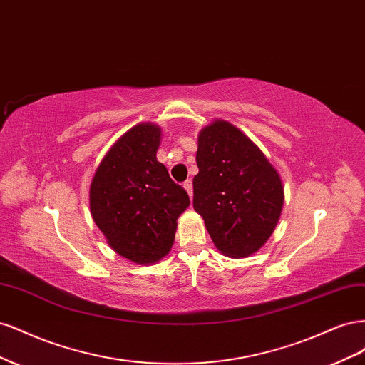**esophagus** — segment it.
I'll return each instance as SVG.
<instances>
[{
    "label": "esophagus",
    "mask_w": 365,
    "mask_h": 365,
    "mask_svg": "<svg viewBox=\"0 0 365 365\" xmlns=\"http://www.w3.org/2000/svg\"><path fill=\"white\" fill-rule=\"evenodd\" d=\"M184 189H185V192H187V193H189V196H190V197L193 196V184H192V181H190V180L184 182Z\"/></svg>",
    "instance_id": "34e87169"
}]
</instances>
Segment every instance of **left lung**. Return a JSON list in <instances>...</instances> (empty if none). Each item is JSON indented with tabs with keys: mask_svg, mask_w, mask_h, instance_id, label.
<instances>
[{
	"mask_svg": "<svg viewBox=\"0 0 365 365\" xmlns=\"http://www.w3.org/2000/svg\"><path fill=\"white\" fill-rule=\"evenodd\" d=\"M193 208L215 247L231 259L267 244L282 215L284 189L277 169L230 121L213 120L197 134Z\"/></svg>",
	"mask_w": 365,
	"mask_h": 365,
	"instance_id": "1",
	"label": "left lung"
}]
</instances>
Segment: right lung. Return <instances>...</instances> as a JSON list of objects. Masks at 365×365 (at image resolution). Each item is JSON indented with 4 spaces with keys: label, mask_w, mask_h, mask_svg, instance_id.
Returning <instances> with one entry per match:
<instances>
[{
    "label": "right lung",
    "mask_w": 365,
    "mask_h": 365,
    "mask_svg": "<svg viewBox=\"0 0 365 365\" xmlns=\"http://www.w3.org/2000/svg\"><path fill=\"white\" fill-rule=\"evenodd\" d=\"M161 128L138 123L105 153L90 185V210L108 245L137 264H153L168 256L178 217L190 205L157 160Z\"/></svg>",
    "instance_id": "1"
}]
</instances>
